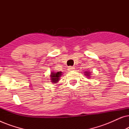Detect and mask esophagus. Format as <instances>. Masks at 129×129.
<instances>
[{
	"instance_id": "obj_1",
	"label": "esophagus",
	"mask_w": 129,
	"mask_h": 129,
	"mask_svg": "<svg viewBox=\"0 0 129 129\" xmlns=\"http://www.w3.org/2000/svg\"><path fill=\"white\" fill-rule=\"evenodd\" d=\"M75 67L73 66H69L68 68V70L69 71H72V70H73L74 69H75Z\"/></svg>"
}]
</instances>
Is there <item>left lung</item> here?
Masks as SVG:
<instances>
[{
    "label": "left lung",
    "mask_w": 129,
    "mask_h": 129,
    "mask_svg": "<svg viewBox=\"0 0 129 129\" xmlns=\"http://www.w3.org/2000/svg\"><path fill=\"white\" fill-rule=\"evenodd\" d=\"M84 73H85V74H84V75H85L86 76H87V77H91L90 76V72H84Z\"/></svg>",
    "instance_id": "left-lung-1"
}]
</instances>
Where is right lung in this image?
<instances>
[{
	"mask_svg": "<svg viewBox=\"0 0 129 129\" xmlns=\"http://www.w3.org/2000/svg\"><path fill=\"white\" fill-rule=\"evenodd\" d=\"M61 72H52L50 75V80L51 82L53 83H56L59 80L60 77L61 76Z\"/></svg>",
	"mask_w": 129,
	"mask_h": 129,
	"instance_id": "right-lung-1",
	"label": "right lung"
}]
</instances>
